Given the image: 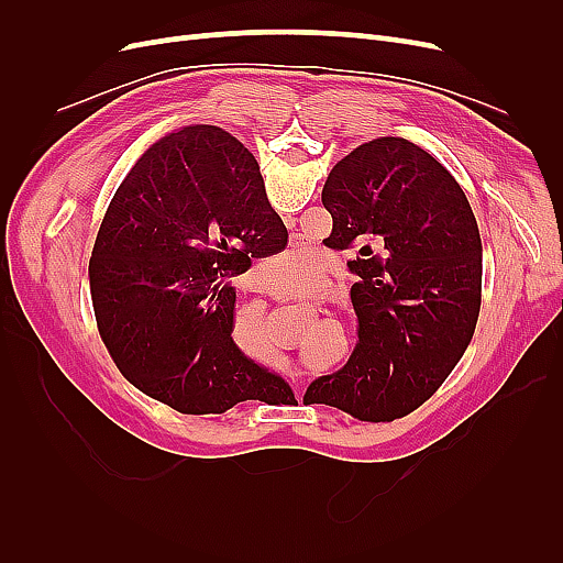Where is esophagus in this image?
<instances>
[{"mask_svg": "<svg viewBox=\"0 0 563 563\" xmlns=\"http://www.w3.org/2000/svg\"><path fill=\"white\" fill-rule=\"evenodd\" d=\"M291 385H294V389H296V395H298V389H300V387H298V378H294V376H291Z\"/></svg>", "mask_w": 563, "mask_h": 563, "instance_id": "obj_1", "label": "esophagus"}]
</instances>
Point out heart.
I'll list each match as a JSON object with an SVG mask.
<instances>
[{
    "instance_id": "heart-1",
    "label": "heart",
    "mask_w": 563,
    "mask_h": 563,
    "mask_svg": "<svg viewBox=\"0 0 563 563\" xmlns=\"http://www.w3.org/2000/svg\"><path fill=\"white\" fill-rule=\"evenodd\" d=\"M279 263L284 265V269L277 272L275 286H279L282 291L291 294V291H296V288H302L314 277V272L319 269V253H317V249H310V246L300 249V251H288V253L282 255ZM263 314L265 312H263L261 305H255L253 321L255 323L263 321Z\"/></svg>"
}]
</instances>
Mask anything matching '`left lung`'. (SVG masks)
Segmentation results:
<instances>
[{
    "label": "left lung",
    "instance_id": "8db88e82",
    "mask_svg": "<svg viewBox=\"0 0 563 563\" xmlns=\"http://www.w3.org/2000/svg\"><path fill=\"white\" fill-rule=\"evenodd\" d=\"M323 244L354 249L360 329L347 364L310 383L305 404L366 422L428 401L465 354L482 308V236L457 180L406 139H376L340 159L321 190Z\"/></svg>",
    "mask_w": 563,
    "mask_h": 563
}]
</instances>
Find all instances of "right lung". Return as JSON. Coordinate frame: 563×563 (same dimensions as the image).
Returning <instances> with one entry per match:
<instances>
[{"label":"right lung","mask_w":563,"mask_h":563,"mask_svg":"<svg viewBox=\"0 0 563 563\" xmlns=\"http://www.w3.org/2000/svg\"><path fill=\"white\" fill-rule=\"evenodd\" d=\"M286 242L261 166L234 135L185 126L147 147L117 187L89 263L98 331L122 376L190 416L296 401L232 340L228 282Z\"/></svg>","instance_id":"1"}]
</instances>
